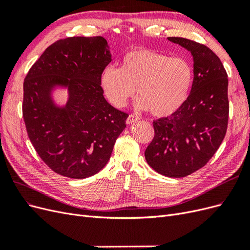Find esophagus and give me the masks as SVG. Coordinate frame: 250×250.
<instances>
[{"mask_svg":"<svg viewBox=\"0 0 250 250\" xmlns=\"http://www.w3.org/2000/svg\"><path fill=\"white\" fill-rule=\"evenodd\" d=\"M140 120V117L137 116V115H133V113H131V115L128 116L127 120H126V123L127 124H132L134 122H137V121Z\"/></svg>","mask_w":250,"mask_h":250,"instance_id":"1","label":"esophagus"}]
</instances>
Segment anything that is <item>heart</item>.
I'll return each instance as SVG.
<instances>
[{"label":"heart","mask_w":250,"mask_h":250,"mask_svg":"<svg viewBox=\"0 0 250 250\" xmlns=\"http://www.w3.org/2000/svg\"><path fill=\"white\" fill-rule=\"evenodd\" d=\"M193 81V70L186 59L146 48L128 51L121 67L109 65L102 72L101 84L116 107H124L138 87L135 104L148 108L155 117H167L187 100Z\"/></svg>","instance_id":"obj_1"}]
</instances>
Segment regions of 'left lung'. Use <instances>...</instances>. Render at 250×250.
Returning <instances> with one entry per match:
<instances>
[{
	"label": "left lung",
	"mask_w": 250,
	"mask_h": 250,
	"mask_svg": "<svg viewBox=\"0 0 250 250\" xmlns=\"http://www.w3.org/2000/svg\"><path fill=\"white\" fill-rule=\"evenodd\" d=\"M168 40L192 53L194 79L181 107L153 121L154 137L145 157L157 173L179 178L204 167L221 145L229 124V78L221 60L206 44L184 37Z\"/></svg>",
	"instance_id": "left-lung-1"
}]
</instances>
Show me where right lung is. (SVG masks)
Returning a JSON list of instances; mask_svg holds the SVG:
<instances>
[{
	"instance_id": "1",
	"label": "right lung",
	"mask_w": 250,
	"mask_h": 250,
	"mask_svg": "<svg viewBox=\"0 0 250 250\" xmlns=\"http://www.w3.org/2000/svg\"><path fill=\"white\" fill-rule=\"evenodd\" d=\"M111 62L102 36H74L49 46L24 80L22 117L28 137L48 167L70 178H86L104 168L126 127L128 113L105 100L101 76ZM55 84L69 86L70 100L56 109Z\"/></svg>"
}]
</instances>
